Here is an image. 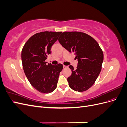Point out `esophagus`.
<instances>
[{
  "label": "esophagus",
  "mask_w": 127,
  "mask_h": 127,
  "mask_svg": "<svg viewBox=\"0 0 127 127\" xmlns=\"http://www.w3.org/2000/svg\"><path fill=\"white\" fill-rule=\"evenodd\" d=\"M63 68H64H64H68V66H64H64H63Z\"/></svg>",
  "instance_id": "obj_1"
}]
</instances>
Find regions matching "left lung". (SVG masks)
Returning <instances> with one entry per match:
<instances>
[{
  "label": "left lung",
  "instance_id": "8db88e82",
  "mask_svg": "<svg viewBox=\"0 0 127 127\" xmlns=\"http://www.w3.org/2000/svg\"><path fill=\"white\" fill-rule=\"evenodd\" d=\"M58 41L69 52H74L78 59L76 69L69 66L72 71L67 78L69 86L79 92L89 89L102 69L103 53L99 44L90 35L80 32H64Z\"/></svg>",
  "mask_w": 127,
  "mask_h": 127
}]
</instances>
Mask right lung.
<instances>
[{
    "label": "right lung",
    "mask_w": 127,
    "mask_h": 127,
    "mask_svg": "<svg viewBox=\"0 0 127 127\" xmlns=\"http://www.w3.org/2000/svg\"><path fill=\"white\" fill-rule=\"evenodd\" d=\"M61 32H42L34 34L24 44L22 61L27 78L35 90L42 93L54 91L58 82L62 64H47L45 60Z\"/></svg>",
    "instance_id": "add662e5"
}]
</instances>
